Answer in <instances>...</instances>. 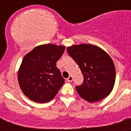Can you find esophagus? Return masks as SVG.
<instances>
[{"label": "esophagus", "mask_w": 131, "mask_h": 131, "mask_svg": "<svg viewBox=\"0 0 131 131\" xmlns=\"http://www.w3.org/2000/svg\"><path fill=\"white\" fill-rule=\"evenodd\" d=\"M73 81V77L72 76H69L68 79H67V81L68 82H71Z\"/></svg>", "instance_id": "esophagus-1"}]
</instances>
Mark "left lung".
Returning <instances> with one entry per match:
<instances>
[{"label":"left lung","mask_w":131,"mask_h":131,"mask_svg":"<svg viewBox=\"0 0 131 131\" xmlns=\"http://www.w3.org/2000/svg\"><path fill=\"white\" fill-rule=\"evenodd\" d=\"M69 55L78 64L84 81L76 91L84 100L93 103L111 93L115 84V68L112 58L98 46L91 44L72 45Z\"/></svg>","instance_id":"1"}]
</instances>
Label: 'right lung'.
<instances>
[{"mask_svg":"<svg viewBox=\"0 0 131 131\" xmlns=\"http://www.w3.org/2000/svg\"><path fill=\"white\" fill-rule=\"evenodd\" d=\"M65 46L53 44L35 47L24 56L18 73L19 87L29 99L37 103L50 101L65 83L56 62Z\"/></svg>","mask_w":131,"mask_h":131,"instance_id":"1","label":"right lung"}]
</instances>
